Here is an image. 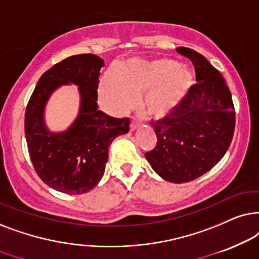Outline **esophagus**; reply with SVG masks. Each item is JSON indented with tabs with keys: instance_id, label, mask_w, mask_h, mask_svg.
Returning <instances> with one entry per match:
<instances>
[{
	"instance_id": "34e87169",
	"label": "esophagus",
	"mask_w": 259,
	"mask_h": 259,
	"mask_svg": "<svg viewBox=\"0 0 259 259\" xmlns=\"http://www.w3.org/2000/svg\"><path fill=\"white\" fill-rule=\"evenodd\" d=\"M139 126H140V122H139V120L135 119V118H133V119H132V123H130V129H132V130H136Z\"/></svg>"
}]
</instances>
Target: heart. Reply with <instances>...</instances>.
I'll return each instance as SVG.
<instances>
[{
  "mask_svg": "<svg viewBox=\"0 0 259 259\" xmlns=\"http://www.w3.org/2000/svg\"><path fill=\"white\" fill-rule=\"evenodd\" d=\"M195 82L187 66L170 59L133 60L117 67L102 79L99 92L106 106L122 111L135 97L143 96L142 106L148 115L163 118L178 109Z\"/></svg>",
  "mask_w": 259,
  "mask_h": 259,
  "instance_id": "b5f03b06",
  "label": "heart"
}]
</instances>
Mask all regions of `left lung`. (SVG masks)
<instances>
[{
  "mask_svg": "<svg viewBox=\"0 0 259 259\" xmlns=\"http://www.w3.org/2000/svg\"><path fill=\"white\" fill-rule=\"evenodd\" d=\"M178 52L193 61L199 82L175 111L151 122L157 143L146 158L163 180L184 184L207 173L226 154L236 113L219 71L194 50L179 47Z\"/></svg>",
  "mask_w": 259,
  "mask_h": 259,
  "instance_id": "obj_1",
  "label": "left lung"
}]
</instances>
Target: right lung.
I'll use <instances>...</instances> for the list:
<instances>
[{
	"label": "right lung",
	"instance_id": "add662e5",
	"mask_svg": "<svg viewBox=\"0 0 259 259\" xmlns=\"http://www.w3.org/2000/svg\"><path fill=\"white\" fill-rule=\"evenodd\" d=\"M104 60L95 54L72 55L41 75L25 116L30 160L47 186L66 194L95 188L104 175L110 144L129 133V118H115L98 109V81ZM78 86L77 117L67 130L52 132L44 119L47 103L61 85Z\"/></svg>",
	"mask_w": 259,
	"mask_h": 259
}]
</instances>
